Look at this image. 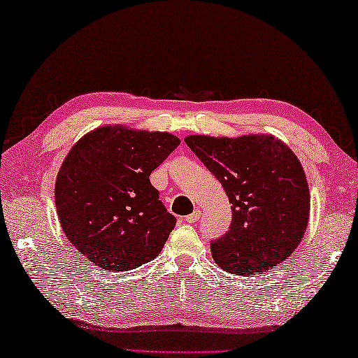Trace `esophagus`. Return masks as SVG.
<instances>
[{"instance_id":"1","label":"esophagus","mask_w":358,"mask_h":358,"mask_svg":"<svg viewBox=\"0 0 358 358\" xmlns=\"http://www.w3.org/2000/svg\"><path fill=\"white\" fill-rule=\"evenodd\" d=\"M200 215H201V213H200V210H193V213L192 214H189V215H187V217H185V222H187V224H195V222H198V219H200Z\"/></svg>"}]
</instances>
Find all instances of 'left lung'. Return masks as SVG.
<instances>
[{"instance_id":"left-lung-1","label":"left lung","mask_w":358,"mask_h":358,"mask_svg":"<svg viewBox=\"0 0 358 358\" xmlns=\"http://www.w3.org/2000/svg\"><path fill=\"white\" fill-rule=\"evenodd\" d=\"M185 144L224 187L231 225L210 243L213 259L236 276L262 274L287 260L309 222V187L296 155L271 134L213 138Z\"/></svg>"}]
</instances>
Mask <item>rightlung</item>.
<instances>
[{
	"label": "right lung",
	"mask_w": 358,
	"mask_h": 358,
	"mask_svg": "<svg viewBox=\"0 0 358 358\" xmlns=\"http://www.w3.org/2000/svg\"><path fill=\"white\" fill-rule=\"evenodd\" d=\"M165 131L99 127L73 145L55 182L58 219L76 249L104 271L154 260L176 225L149 176L178 148Z\"/></svg>",
	"instance_id": "1"
}]
</instances>
